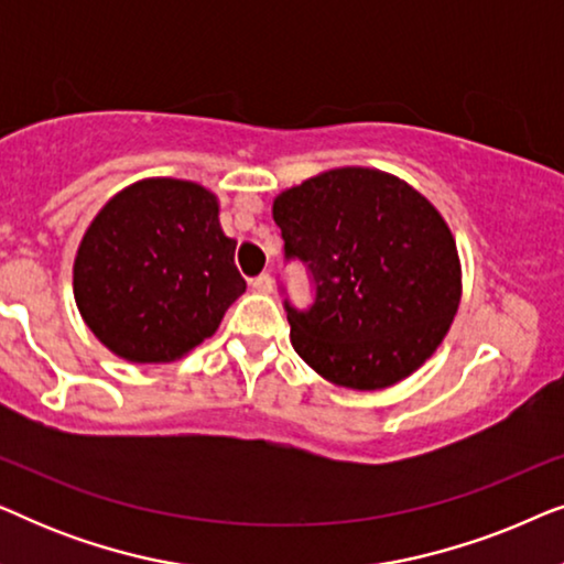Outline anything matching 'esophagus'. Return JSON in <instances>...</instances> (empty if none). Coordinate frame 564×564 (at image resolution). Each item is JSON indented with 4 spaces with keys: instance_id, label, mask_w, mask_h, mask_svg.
<instances>
[{
    "instance_id": "obj_1",
    "label": "esophagus",
    "mask_w": 564,
    "mask_h": 564,
    "mask_svg": "<svg viewBox=\"0 0 564 564\" xmlns=\"http://www.w3.org/2000/svg\"><path fill=\"white\" fill-rule=\"evenodd\" d=\"M251 288L261 292V295H269V292L274 290V280L269 274H261V276H257V280H251Z\"/></svg>"
}]
</instances>
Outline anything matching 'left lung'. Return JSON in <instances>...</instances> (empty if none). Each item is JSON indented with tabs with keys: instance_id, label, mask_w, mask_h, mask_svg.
<instances>
[{
	"instance_id": "obj_1",
	"label": "left lung",
	"mask_w": 564,
	"mask_h": 564,
	"mask_svg": "<svg viewBox=\"0 0 564 564\" xmlns=\"http://www.w3.org/2000/svg\"><path fill=\"white\" fill-rule=\"evenodd\" d=\"M284 253L303 259L315 305H288L290 341L323 380L390 388L434 357L462 300L449 223L405 180L338 166L282 189L272 203Z\"/></svg>"
}]
</instances>
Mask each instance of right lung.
I'll list each match as a JSON object with an SVG mask.
<instances>
[{"label": "right lung", "instance_id": "1", "mask_svg": "<svg viewBox=\"0 0 564 564\" xmlns=\"http://www.w3.org/2000/svg\"><path fill=\"white\" fill-rule=\"evenodd\" d=\"M220 199L189 180L149 176L112 195L74 257L82 321L115 357L176 361L218 330L243 295Z\"/></svg>", "mask_w": 564, "mask_h": 564}]
</instances>
